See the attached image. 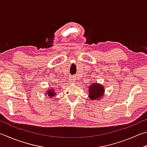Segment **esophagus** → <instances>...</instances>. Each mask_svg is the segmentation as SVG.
<instances>
[{"instance_id": "1", "label": "esophagus", "mask_w": 147, "mask_h": 147, "mask_svg": "<svg viewBox=\"0 0 147 147\" xmlns=\"http://www.w3.org/2000/svg\"><path fill=\"white\" fill-rule=\"evenodd\" d=\"M71 82H74V79H71Z\"/></svg>"}]
</instances>
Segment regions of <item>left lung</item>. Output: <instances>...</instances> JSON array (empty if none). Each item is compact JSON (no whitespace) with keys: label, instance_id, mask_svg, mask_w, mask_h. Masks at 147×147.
<instances>
[{"label":"left lung","instance_id":"1","mask_svg":"<svg viewBox=\"0 0 147 147\" xmlns=\"http://www.w3.org/2000/svg\"><path fill=\"white\" fill-rule=\"evenodd\" d=\"M89 97L91 100H99L100 99L104 93V86L98 84V83H93L91 86H89Z\"/></svg>","mask_w":147,"mask_h":147}]
</instances>
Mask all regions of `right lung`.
<instances>
[{"mask_svg": "<svg viewBox=\"0 0 147 147\" xmlns=\"http://www.w3.org/2000/svg\"><path fill=\"white\" fill-rule=\"evenodd\" d=\"M54 89H52V88H51V89H49V90H48L47 92H46V95H47L48 96H49L50 98H52L53 96L56 95V93L54 92Z\"/></svg>", "mask_w": 147, "mask_h": 147, "instance_id": "obj_1", "label": "right lung"}]
</instances>
